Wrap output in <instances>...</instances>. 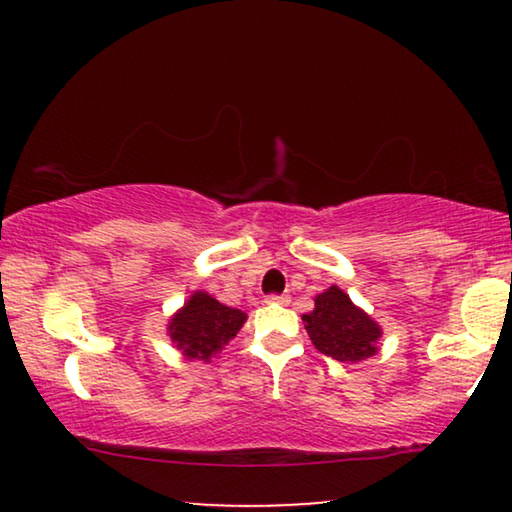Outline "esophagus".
<instances>
[{
  "label": "esophagus",
  "instance_id": "34e87169",
  "mask_svg": "<svg viewBox=\"0 0 512 512\" xmlns=\"http://www.w3.org/2000/svg\"><path fill=\"white\" fill-rule=\"evenodd\" d=\"M265 303H268V305H289V296H275V293H272V296L265 298Z\"/></svg>",
  "mask_w": 512,
  "mask_h": 512
}]
</instances>
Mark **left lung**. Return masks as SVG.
<instances>
[{
	"label": "left lung",
	"mask_w": 512,
	"mask_h": 512,
	"mask_svg": "<svg viewBox=\"0 0 512 512\" xmlns=\"http://www.w3.org/2000/svg\"><path fill=\"white\" fill-rule=\"evenodd\" d=\"M305 331L321 354L342 363H359L377 354L382 328L352 303L340 286H328L314 298V310L303 314Z\"/></svg>",
	"instance_id": "1"
}]
</instances>
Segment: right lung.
<instances>
[{
    "mask_svg": "<svg viewBox=\"0 0 512 512\" xmlns=\"http://www.w3.org/2000/svg\"><path fill=\"white\" fill-rule=\"evenodd\" d=\"M244 321L247 314L242 310L219 303L207 291H195L184 307L174 312L167 335L186 359L209 361L235 338Z\"/></svg>",
    "mask_w": 512,
    "mask_h": 512,
    "instance_id": "1",
    "label": "right lung"
}]
</instances>
